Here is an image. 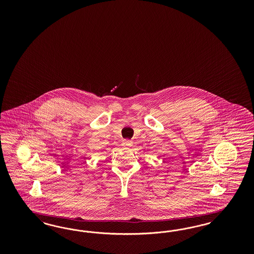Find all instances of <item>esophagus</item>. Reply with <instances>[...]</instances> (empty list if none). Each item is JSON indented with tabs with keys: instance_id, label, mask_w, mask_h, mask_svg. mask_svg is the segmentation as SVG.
I'll list each match as a JSON object with an SVG mask.
<instances>
[{
	"instance_id": "esophagus-1",
	"label": "esophagus",
	"mask_w": 254,
	"mask_h": 254,
	"mask_svg": "<svg viewBox=\"0 0 254 254\" xmlns=\"http://www.w3.org/2000/svg\"><path fill=\"white\" fill-rule=\"evenodd\" d=\"M122 145L125 147L132 146V141L129 140V139H124L123 142H122Z\"/></svg>"
}]
</instances>
